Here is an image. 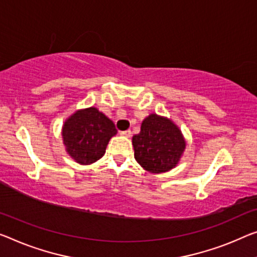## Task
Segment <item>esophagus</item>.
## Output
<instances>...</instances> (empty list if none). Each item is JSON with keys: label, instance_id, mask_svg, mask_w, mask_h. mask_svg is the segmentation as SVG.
Masks as SVG:
<instances>
[{"label": "esophagus", "instance_id": "obj_1", "mask_svg": "<svg viewBox=\"0 0 257 257\" xmlns=\"http://www.w3.org/2000/svg\"><path fill=\"white\" fill-rule=\"evenodd\" d=\"M120 136L123 137H131V130H126V131H121L120 132Z\"/></svg>", "mask_w": 257, "mask_h": 257}]
</instances>
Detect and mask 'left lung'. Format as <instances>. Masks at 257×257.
<instances>
[{"mask_svg": "<svg viewBox=\"0 0 257 257\" xmlns=\"http://www.w3.org/2000/svg\"><path fill=\"white\" fill-rule=\"evenodd\" d=\"M132 142L137 162L153 173L176 167L186 146L179 128L171 120L157 115L142 121L141 131L133 137Z\"/></svg>", "mask_w": 257, "mask_h": 257, "instance_id": "8db88e82", "label": "left lung"}]
</instances>
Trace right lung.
I'll return each instance as SVG.
<instances>
[{"instance_id":"add662e5","label":"right lung","mask_w":257,"mask_h":257,"mask_svg":"<svg viewBox=\"0 0 257 257\" xmlns=\"http://www.w3.org/2000/svg\"><path fill=\"white\" fill-rule=\"evenodd\" d=\"M115 124L96 108L73 113L63 126V141L72 159L90 164L104 155L110 138L115 136Z\"/></svg>"}]
</instances>
